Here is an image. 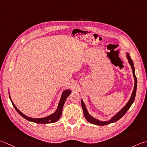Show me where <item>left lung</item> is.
I'll return each mask as SVG.
<instances>
[{
	"instance_id": "obj_1",
	"label": "left lung",
	"mask_w": 147,
	"mask_h": 147,
	"mask_svg": "<svg viewBox=\"0 0 147 147\" xmlns=\"http://www.w3.org/2000/svg\"><path fill=\"white\" fill-rule=\"evenodd\" d=\"M127 58L129 60V63L131 65V67L132 68L133 70V76L134 78V80H135V84H134V90L133 91L132 95H131V97L130 98V100H129L127 103L125 105V106L122 109L121 111H119L117 114L112 117L111 120H110L109 121H106V122H101L98 121V120H96V119L92 117L89 114V113L88 112V110L86 109V107L85 106L84 103L83 101L81 100V105H82V110L84 112V115L86 119L89 122H90L91 124H93L95 125H107L110 123H113V122H115L116 121H117L118 120H119L121 117H122L125 114V113L127 112V110L129 109L130 107L131 106V105L133 104L134 102V99H135V96H136V88H137V79L136 77L135 76V74H134V63L132 59H131V57L127 53Z\"/></svg>"
}]
</instances>
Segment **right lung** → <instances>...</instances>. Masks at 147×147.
<instances>
[{
    "label": "right lung",
    "mask_w": 147,
    "mask_h": 147,
    "mask_svg": "<svg viewBox=\"0 0 147 147\" xmlns=\"http://www.w3.org/2000/svg\"><path fill=\"white\" fill-rule=\"evenodd\" d=\"M70 93H71V91H70V90H66L63 92L61 98V100H60V101H59L58 109H57L56 111L51 115H49V116L46 117L41 118V119H32V118H30V117H28L23 114V113L21 112L19 110H18V109L16 107V106L14 105V104L13 102H12V103H13V105L14 106V109H16V110L18 112L19 114L22 115L23 118H25V119H26L28 121L35 122V123H37V124L54 123V122L58 121L59 119L60 118V117L61 116L62 109H63V107L64 103H65V101H66V100H67V98H68V96L70 94ZM9 98H10V100L11 101L10 96H9Z\"/></svg>",
    "instance_id": "obj_1"
}]
</instances>
